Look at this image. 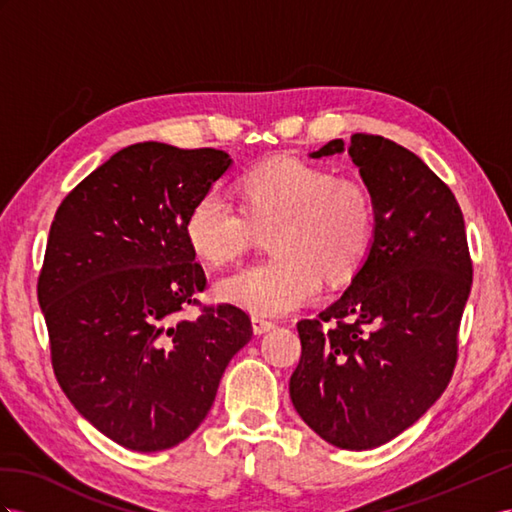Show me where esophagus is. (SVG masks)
I'll use <instances>...</instances> for the list:
<instances>
[{"mask_svg": "<svg viewBox=\"0 0 512 512\" xmlns=\"http://www.w3.org/2000/svg\"><path fill=\"white\" fill-rule=\"evenodd\" d=\"M274 326H277V322H274V320H268L264 316H253V331L259 333V335L274 329Z\"/></svg>", "mask_w": 512, "mask_h": 512, "instance_id": "obj_1", "label": "esophagus"}]
</instances>
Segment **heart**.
<instances>
[{
    "label": "heart",
    "instance_id": "1",
    "mask_svg": "<svg viewBox=\"0 0 512 512\" xmlns=\"http://www.w3.org/2000/svg\"><path fill=\"white\" fill-rule=\"evenodd\" d=\"M242 209L216 188L203 192L186 216V242L205 266L238 261L257 231H272L266 264L222 279L216 294L257 316H283L313 303L324 272L344 281L368 259L376 235V203L359 177L292 157L268 160L240 179Z\"/></svg>",
    "mask_w": 512,
    "mask_h": 512
}]
</instances>
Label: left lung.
Instances as JSON below:
<instances>
[{
    "mask_svg": "<svg viewBox=\"0 0 512 512\" xmlns=\"http://www.w3.org/2000/svg\"><path fill=\"white\" fill-rule=\"evenodd\" d=\"M344 151L331 140L311 157ZM348 155L376 203L368 259L342 298L300 320L294 409L337 448H378L413 426L448 387L471 290L463 212L415 153L355 134Z\"/></svg>",
    "mask_w": 512,
    "mask_h": 512,
    "instance_id": "obj_1",
    "label": "left lung"
}]
</instances>
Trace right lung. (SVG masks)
<instances>
[{
	"instance_id": "add662e5",
	"label": "right lung",
	"mask_w": 512,
	"mask_h": 512,
	"mask_svg": "<svg viewBox=\"0 0 512 512\" xmlns=\"http://www.w3.org/2000/svg\"><path fill=\"white\" fill-rule=\"evenodd\" d=\"M229 166L218 149L131 144L77 183L51 222L36 285L51 365L75 409L123 448L188 439L253 337L244 309L196 298L207 279L183 233ZM188 306L199 319L180 318Z\"/></svg>"
}]
</instances>
